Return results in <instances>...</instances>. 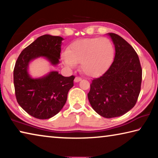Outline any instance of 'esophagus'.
<instances>
[{
  "mask_svg": "<svg viewBox=\"0 0 158 158\" xmlns=\"http://www.w3.org/2000/svg\"><path fill=\"white\" fill-rule=\"evenodd\" d=\"M81 80V77H75V79H74V82H76V83H77V82H79V81H80Z\"/></svg>",
  "mask_w": 158,
  "mask_h": 158,
  "instance_id": "34e87169",
  "label": "esophagus"
}]
</instances>
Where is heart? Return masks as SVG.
Returning a JSON list of instances; mask_svg holds the SVG:
<instances>
[{"instance_id":"obj_1","label":"heart","mask_w":158,"mask_h":158,"mask_svg":"<svg viewBox=\"0 0 158 158\" xmlns=\"http://www.w3.org/2000/svg\"><path fill=\"white\" fill-rule=\"evenodd\" d=\"M114 56L113 44L106 37H93L77 41L64 53V64L73 68L81 63L83 73L90 77L105 74Z\"/></svg>"}]
</instances>
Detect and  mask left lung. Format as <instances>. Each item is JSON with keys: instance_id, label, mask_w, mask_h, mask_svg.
Here are the masks:
<instances>
[{"instance_id": "obj_1", "label": "left lung", "mask_w": 158, "mask_h": 158, "mask_svg": "<svg viewBox=\"0 0 158 158\" xmlns=\"http://www.w3.org/2000/svg\"><path fill=\"white\" fill-rule=\"evenodd\" d=\"M108 35L115 46L114 60L102 76L93 80L88 98L99 115L111 118L135 106L141 90L142 69L133 47L118 35Z\"/></svg>"}]
</instances>
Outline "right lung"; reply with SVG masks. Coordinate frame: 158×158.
<instances>
[{"instance_id":"1","label":"right lung","mask_w":158,"mask_h":158,"mask_svg":"<svg viewBox=\"0 0 158 158\" xmlns=\"http://www.w3.org/2000/svg\"><path fill=\"white\" fill-rule=\"evenodd\" d=\"M59 36L44 35L23 49L14 68V85L17 102L23 110L39 119L50 118L59 112L74 85V76L66 77L56 71L33 79L28 68L32 60L44 57L53 65L59 63L61 43Z\"/></svg>"}]
</instances>
